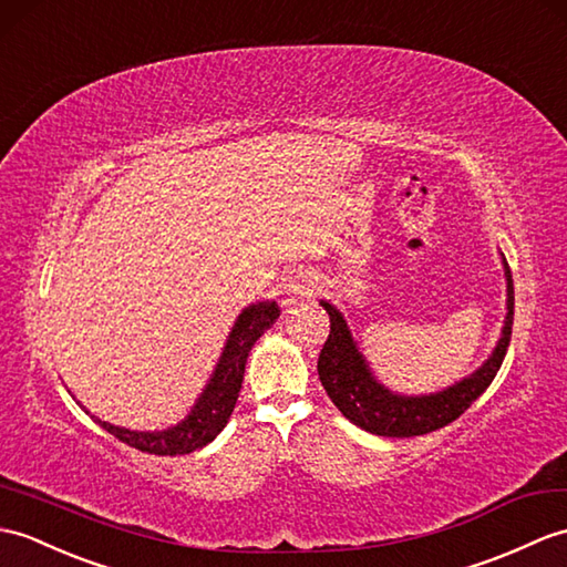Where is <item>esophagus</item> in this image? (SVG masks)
Masks as SVG:
<instances>
[{
  "mask_svg": "<svg viewBox=\"0 0 567 567\" xmlns=\"http://www.w3.org/2000/svg\"><path fill=\"white\" fill-rule=\"evenodd\" d=\"M289 295H292L295 299H309L313 295V285L311 282H297V285H289Z\"/></svg>",
  "mask_w": 567,
  "mask_h": 567,
  "instance_id": "obj_1",
  "label": "esophagus"
}]
</instances>
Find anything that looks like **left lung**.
Masks as SVG:
<instances>
[{"label":"left lung","instance_id":"1","mask_svg":"<svg viewBox=\"0 0 567 567\" xmlns=\"http://www.w3.org/2000/svg\"><path fill=\"white\" fill-rule=\"evenodd\" d=\"M507 275V319L503 338L478 372H473L458 384L446 391L432 393V396H396L386 391L367 370L362 354L354 348L343 316L336 307L321 301L328 319H331V333L319 354V379L336 408L350 423L358 427L381 434V437H415L427 434L444 425L454 423L466 408L476 401L481 393L491 386L512 336V321H515V287H512V272L505 262Z\"/></svg>","mask_w":567,"mask_h":567}]
</instances>
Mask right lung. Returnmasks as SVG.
I'll return each instance as SVG.
<instances>
[{
  "mask_svg": "<svg viewBox=\"0 0 567 567\" xmlns=\"http://www.w3.org/2000/svg\"><path fill=\"white\" fill-rule=\"evenodd\" d=\"M278 316L280 309L275 301H258V305L241 311V316L231 328L227 348L221 352L213 379H209L205 393L197 399L190 415L183 420L181 425L164 432H130L103 423L99 417L94 420L103 430H109L115 440H121L147 454L181 456L200 450L207 442H213L224 430V425H227L236 399H239L248 352H251L256 340L278 321Z\"/></svg>",
  "mask_w": 567,
  "mask_h": 567,
  "instance_id": "1",
  "label": "right lung"
}]
</instances>
